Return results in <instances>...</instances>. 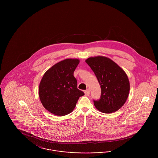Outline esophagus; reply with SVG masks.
Listing matches in <instances>:
<instances>
[{
	"label": "esophagus",
	"instance_id": "1",
	"mask_svg": "<svg viewBox=\"0 0 158 158\" xmlns=\"http://www.w3.org/2000/svg\"><path fill=\"white\" fill-rule=\"evenodd\" d=\"M85 95L86 96H89V94H90V90L89 89H87V90H85Z\"/></svg>",
	"mask_w": 158,
	"mask_h": 158
}]
</instances>
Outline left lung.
Returning <instances> with one entry per match:
<instances>
[{"mask_svg": "<svg viewBox=\"0 0 158 158\" xmlns=\"http://www.w3.org/2000/svg\"><path fill=\"white\" fill-rule=\"evenodd\" d=\"M85 61L94 72L101 88L100 99L94 100L96 108L106 114L119 110L126 102L130 90L125 72L106 57H89Z\"/></svg>", "mask_w": 158, "mask_h": 158, "instance_id": "8db88e82", "label": "left lung"}]
</instances>
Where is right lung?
Returning <instances> with one entry per match:
<instances>
[{"instance_id":"1","label":"right lung","mask_w":158,"mask_h":158,"mask_svg":"<svg viewBox=\"0 0 158 158\" xmlns=\"http://www.w3.org/2000/svg\"><path fill=\"white\" fill-rule=\"evenodd\" d=\"M79 60L67 59L46 71L39 85L41 104L50 113L63 116L72 113L77 100L85 95L77 89L73 76Z\"/></svg>"}]
</instances>
